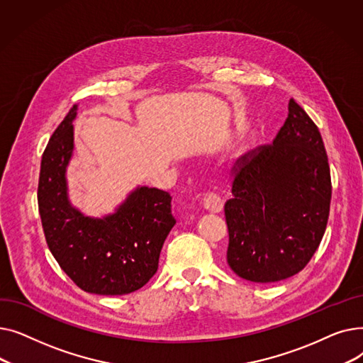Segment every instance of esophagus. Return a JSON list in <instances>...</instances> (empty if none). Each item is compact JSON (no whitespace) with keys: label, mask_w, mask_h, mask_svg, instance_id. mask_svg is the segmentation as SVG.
<instances>
[{"label":"esophagus","mask_w":363,"mask_h":363,"mask_svg":"<svg viewBox=\"0 0 363 363\" xmlns=\"http://www.w3.org/2000/svg\"><path fill=\"white\" fill-rule=\"evenodd\" d=\"M204 208L212 213H219L223 208V199L216 193H207L204 196Z\"/></svg>","instance_id":"obj_1"}]
</instances>
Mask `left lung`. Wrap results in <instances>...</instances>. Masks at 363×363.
Wrapping results in <instances>:
<instances>
[{
	"label": "left lung",
	"mask_w": 363,
	"mask_h": 363,
	"mask_svg": "<svg viewBox=\"0 0 363 363\" xmlns=\"http://www.w3.org/2000/svg\"><path fill=\"white\" fill-rule=\"evenodd\" d=\"M225 203L226 260L241 278L277 282L309 263L325 233L331 175L318 126L293 99L272 145L241 156Z\"/></svg>",
	"instance_id": "1"
}]
</instances>
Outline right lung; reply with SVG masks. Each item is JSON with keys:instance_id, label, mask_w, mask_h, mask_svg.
Here are the masks:
<instances>
[{"instance_id": "1", "label": "right lung", "mask_w": 363, "mask_h": 363, "mask_svg": "<svg viewBox=\"0 0 363 363\" xmlns=\"http://www.w3.org/2000/svg\"><path fill=\"white\" fill-rule=\"evenodd\" d=\"M73 106L43 155L38 207L48 249L78 287L91 294L137 291L157 272L163 242L177 223L172 197L137 186L114 213L91 218L72 206L66 170L73 156Z\"/></svg>"}]
</instances>
